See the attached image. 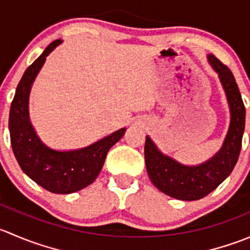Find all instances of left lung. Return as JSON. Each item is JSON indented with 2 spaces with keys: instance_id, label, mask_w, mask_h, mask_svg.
Returning <instances> with one entry per match:
<instances>
[{
  "instance_id": "left-lung-1",
  "label": "left lung",
  "mask_w": 250,
  "mask_h": 250,
  "mask_svg": "<svg viewBox=\"0 0 250 250\" xmlns=\"http://www.w3.org/2000/svg\"><path fill=\"white\" fill-rule=\"evenodd\" d=\"M208 62L219 75L230 106L229 132L220 150L202 165L185 166L163 155L150 137H146L145 163L150 180L166 195L181 201L201 200L215 190L233 170L242 147L246 107L232 72L213 54Z\"/></svg>"
}]
</instances>
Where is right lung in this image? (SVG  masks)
Instances as JSON below:
<instances>
[{"instance_id": "add662e5", "label": "right lung", "mask_w": 250, "mask_h": 250, "mask_svg": "<svg viewBox=\"0 0 250 250\" xmlns=\"http://www.w3.org/2000/svg\"><path fill=\"white\" fill-rule=\"evenodd\" d=\"M62 42L53 41L22 75L9 111V134L22 172L50 192L66 195L82 190L97 179L107 152L123 137L125 128L78 150L57 151L42 143L30 122L29 95L47 55Z\"/></svg>"}]
</instances>
